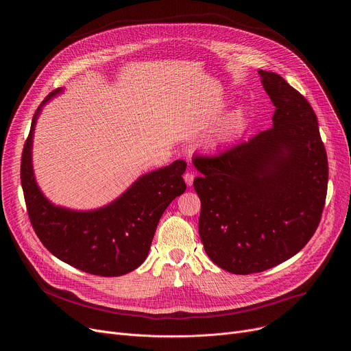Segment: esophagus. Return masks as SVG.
<instances>
[{"label":"esophagus","instance_id":"obj_1","mask_svg":"<svg viewBox=\"0 0 351 351\" xmlns=\"http://www.w3.org/2000/svg\"><path fill=\"white\" fill-rule=\"evenodd\" d=\"M183 179H184L186 184L190 187V186L193 184V180H194V175H193L191 172H186V173L183 175Z\"/></svg>","mask_w":351,"mask_h":351}]
</instances>
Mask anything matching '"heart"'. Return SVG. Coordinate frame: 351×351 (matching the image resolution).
I'll return each mask as SVG.
<instances>
[{
  "label": "heart",
  "mask_w": 351,
  "mask_h": 351,
  "mask_svg": "<svg viewBox=\"0 0 351 351\" xmlns=\"http://www.w3.org/2000/svg\"><path fill=\"white\" fill-rule=\"evenodd\" d=\"M245 123H247V112L241 107L236 108L228 115V118L217 130L211 141L213 145L217 147V145H226L232 143L241 134V132L245 128Z\"/></svg>",
  "instance_id": "heart-1"
}]
</instances>
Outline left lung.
<instances>
[{"mask_svg": "<svg viewBox=\"0 0 351 351\" xmlns=\"http://www.w3.org/2000/svg\"><path fill=\"white\" fill-rule=\"evenodd\" d=\"M276 107L272 128L217 157H194L202 173L198 233L219 268L248 275L295 256L315 233L326 198L328 158L317 115L282 76L258 71Z\"/></svg>", "mask_w": 351, "mask_h": 351, "instance_id": "obj_1", "label": "left lung"}]
</instances>
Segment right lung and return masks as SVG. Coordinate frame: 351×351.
Masks as SVG:
<instances>
[{
    "instance_id": "right-lung-1",
    "label": "right lung",
    "mask_w": 351,
    "mask_h": 351,
    "mask_svg": "<svg viewBox=\"0 0 351 351\" xmlns=\"http://www.w3.org/2000/svg\"><path fill=\"white\" fill-rule=\"evenodd\" d=\"M49 93L38 106L25 143L21 182L32 226L49 253L61 261L98 276H121L140 267L148 256L157 225L167 207L183 194L186 162L140 176L106 207L76 211L54 206L40 190L32 164L37 118L47 101L62 93Z\"/></svg>"
}]
</instances>
